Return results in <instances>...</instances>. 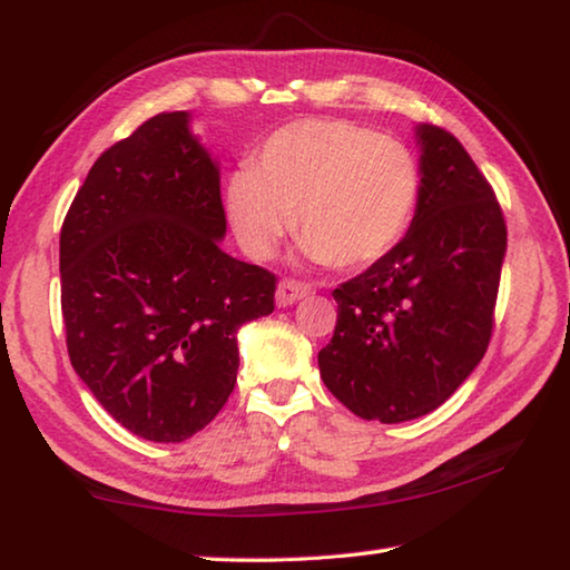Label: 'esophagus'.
<instances>
[{
	"label": "esophagus",
	"mask_w": 570,
	"mask_h": 570,
	"mask_svg": "<svg viewBox=\"0 0 570 570\" xmlns=\"http://www.w3.org/2000/svg\"><path fill=\"white\" fill-rule=\"evenodd\" d=\"M308 294H312V286L294 282V278H284V282L276 286V306H292L298 298H304Z\"/></svg>",
	"instance_id": "34e87169"
}]
</instances>
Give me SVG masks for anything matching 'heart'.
<instances>
[{
    "label": "heart",
    "instance_id": "b5f03b06",
    "mask_svg": "<svg viewBox=\"0 0 570 570\" xmlns=\"http://www.w3.org/2000/svg\"><path fill=\"white\" fill-rule=\"evenodd\" d=\"M420 198V170L400 140L346 120H302L268 135L254 168L226 186L240 248L268 258L288 226L306 254L364 268L400 244Z\"/></svg>",
    "mask_w": 570,
    "mask_h": 570
}]
</instances>
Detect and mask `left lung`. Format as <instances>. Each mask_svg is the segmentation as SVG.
Returning a JSON list of instances; mask_svg holds the SVG:
<instances>
[{
    "label": "left lung",
    "instance_id": "obj_1",
    "mask_svg": "<svg viewBox=\"0 0 570 570\" xmlns=\"http://www.w3.org/2000/svg\"><path fill=\"white\" fill-rule=\"evenodd\" d=\"M420 198L404 238L332 296L320 352L330 392L356 417L407 422L438 410L480 364L508 230L495 193L455 135L414 128Z\"/></svg>",
    "mask_w": 570,
    "mask_h": 570
}]
</instances>
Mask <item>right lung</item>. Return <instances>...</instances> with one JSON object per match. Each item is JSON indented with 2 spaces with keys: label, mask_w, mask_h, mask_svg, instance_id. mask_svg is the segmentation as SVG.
Masks as SVG:
<instances>
[{
  "label": "right lung",
  "mask_w": 570,
  "mask_h": 570,
  "mask_svg": "<svg viewBox=\"0 0 570 570\" xmlns=\"http://www.w3.org/2000/svg\"><path fill=\"white\" fill-rule=\"evenodd\" d=\"M220 170L186 110L160 112L95 160L60 234L77 377L132 435L183 442L216 417L236 334L274 312L276 276L220 248Z\"/></svg>",
  "instance_id": "1"
}]
</instances>
